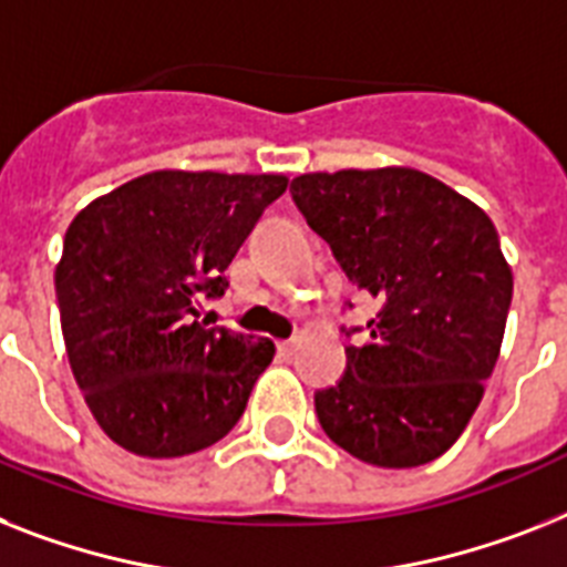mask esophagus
<instances>
[{"label": "esophagus", "mask_w": 567, "mask_h": 567, "mask_svg": "<svg viewBox=\"0 0 567 567\" xmlns=\"http://www.w3.org/2000/svg\"><path fill=\"white\" fill-rule=\"evenodd\" d=\"M278 353H280V359H289L295 353V339H289V341H278Z\"/></svg>", "instance_id": "1"}]
</instances>
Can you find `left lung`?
Listing matches in <instances>:
<instances>
[{"instance_id":"1","label":"left lung","mask_w":567,"mask_h":567,"mask_svg":"<svg viewBox=\"0 0 567 567\" xmlns=\"http://www.w3.org/2000/svg\"><path fill=\"white\" fill-rule=\"evenodd\" d=\"M289 194L379 301L362 344L344 348V377L316 391L318 423L373 466L441 457L478 409L513 301L493 219L411 167L303 173Z\"/></svg>"}]
</instances>
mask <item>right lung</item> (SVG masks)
I'll use <instances>...</instances> for the list:
<instances>
[{
	"instance_id": "right-lung-1",
	"label": "right lung",
	"mask_w": 567,
	"mask_h": 567,
	"mask_svg": "<svg viewBox=\"0 0 567 567\" xmlns=\"http://www.w3.org/2000/svg\"><path fill=\"white\" fill-rule=\"evenodd\" d=\"M289 179L156 171L97 196L65 231L54 287L72 373L110 441L142 457L214 446L269 368V339L208 330L199 298Z\"/></svg>"
}]
</instances>
